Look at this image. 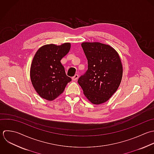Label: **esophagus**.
Returning a JSON list of instances; mask_svg holds the SVG:
<instances>
[{
  "instance_id": "obj_1",
  "label": "esophagus",
  "mask_w": 154,
  "mask_h": 154,
  "mask_svg": "<svg viewBox=\"0 0 154 154\" xmlns=\"http://www.w3.org/2000/svg\"><path fill=\"white\" fill-rule=\"evenodd\" d=\"M78 78H79V75H78V74H75L74 76H73V77H72V80H74V81H76V80L78 79Z\"/></svg>"
}]
</instances>
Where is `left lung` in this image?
Returning <instances> with one entry per match:
<instances>
[{
  "label": "left lung",
  "mask_w": 154,
  "mask_h": 154,
  "mask_svg": "<svg viewBox=\"0 0 154 154\" xmlns=\"http://www.w3.org/2000/svg\"><path fill=\"white\" fill-rule=\"evenodd\" d=\"M88 68L78 83L86 98L93 104L108 101L117 91L122 77V65L118 53L109 45L83 42Z\"/></svg>",
  "instance_id": "obj_1"
}]
</instances>
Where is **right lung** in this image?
<instances>
[{
  "label": "right lung",
  "instance_id": "obj_1",
  "mask_svg": "<svg viewBox=\"0 0 154 154\" xmlns=\"http://www.w3.org/2000/svg\"><path fill=\"white\" fill-rule=\"evenodd\" d=\"M70 47L69 43L60 46L47 44L36 51L30 67V79L35 91L42 98L54 100L71 81L60 62Z\"/></svg>",
  "mask_w": 154,
  "mask_h": 154
}]
</instances>
